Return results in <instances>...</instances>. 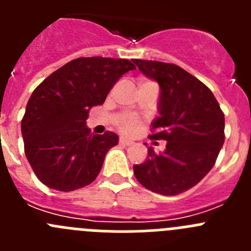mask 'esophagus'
I'll return each mask as SVG.
<instances>
[{
    "instance_id": "esophagus-1",
    "label": "esophagus",
    "mask_w": 251,
    "mask_h": 251,
    "mask_svg": "<svg viewBox=\"0 0 251 251\" xmlns=\"http://www.w3.org/2000/svg\"><path fill=\"white\" fill-rule=\"evenodd\" d=\"M119 145L130 146V145H133V142L129 141V139H127V138H121V139H119Z\"/></svg>"
}]
</instances>
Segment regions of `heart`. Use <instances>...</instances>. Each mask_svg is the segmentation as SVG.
Returning <instances> with one entry per match:
<instances>
[{"mask_svg": "<svg viewBox=\"0 0 251 251\" xmlns=\"http://www.w3.org/2000/svg\"><path fill=\"white\" fill-rule=\"evenodd\" d=\"M119 126L124 133H132L138 127V121L133 115H124L119 122Z\"/></svg>", "mask_w": 251, "mask_h": 251, "instance_id": "1", "label": "heart"}]
</instances>
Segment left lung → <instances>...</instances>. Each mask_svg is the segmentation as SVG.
I'll return each mask as SVG.
<instances>
[{
  "label": "left lung",
  "mask_w": 251,
  "mask_h": 251,
  "mask_svg": "<svg viewBox=\"0 0 251 251\" xmlns=\"http://www.w3.org/2000/svg\"><path fill=\"white\" fill-rule=\"evenodd\" d=\"M133 63L158 83L159 115L152 122L151 138L167 141L159 154L148 148L147 159L133 166L134 176L156 194H182L214 167L225 141L224 113L211 90L182 68L153 60Z\"/></svg>",
  "instance_id": "obj_1"
}]
</instances>
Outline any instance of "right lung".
<instances>
[{
    "mask_svg": "<svg viewBox=\"0 0 251 251\" xmlns=\"http://www.w3.org/2000/svg\"><path fill=\"white\" fill-rule=\"evenodd\" d=\"M136 66L126 59L79 57L37 86L21 122L25 154L37 178L69 192L92 183L106 152L118 145L113 132L93 134L88 113L101 105L114 84Z\"/></svg>",
    "mask_w": 251,
    "mask_h": 251,
    "instance_id": "1",
    "label": "right lung"
}]
</instances>
